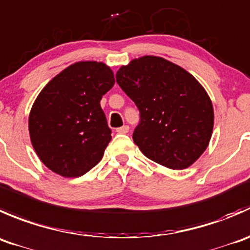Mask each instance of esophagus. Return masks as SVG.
Segmentation results:
<instances>
[{
  "mask_svg": "<svg viewBox=\"0 0 250 250\" xmlns=\"http://www.w3.org/2000/svg\"><path fill=\"white\" fill-rule=\"evenodd\" d=\"M128 130H130V127H128L127 125H124V126H122V127H118L117 132L118 133H127Z\"/></svg>",
  "mask_w": 250,
  "mask_h": 250,
  "instance_id": "esophagus-1",
  "label": "esophagus"
}]
</instances>
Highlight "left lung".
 Returning <instances> with one entry per match:
<instances>
[{
	"instance_id": "1",
	"label": "left lung",
	"mask_w": 250,
	"mask_h": 250,
	"mask_svg": "<svg viewBox=\"0 0 250 250\" xmlns=\"http://www.w3.org/2000/svg\"><path fill=\"white\" fill-rule=\"evenodd\" d=\"M117 83L140 110L133 142L153 162L174 170L191 167L211 138L214 109L196 78L162 57L132 59Z\"/></svg>"
}]
</instances>
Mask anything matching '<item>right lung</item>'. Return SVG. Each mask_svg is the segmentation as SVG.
Wrapping results in <instances>:
<instances>
[{"label": "right lung", "mask_w": 250, "mask_h": 250, "mask_svg": "<svg viewBox=\"0 0 250 250\" xmlns=\"http://www.w3.org/2000/svg\"><path fill=\"white\" fill-rule=\"evenodd\" d=\"M114 83L109 66L86 61L69 65L42 88L29 115V133L49 170L79 177L101 162L112 131L100 102Z\"/></svg>", "instance_id": "1"}]
</instances>
